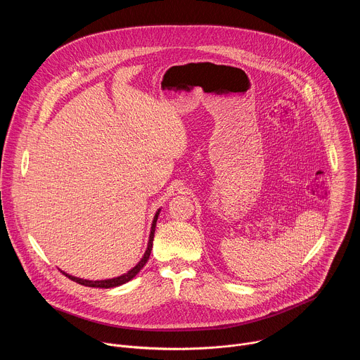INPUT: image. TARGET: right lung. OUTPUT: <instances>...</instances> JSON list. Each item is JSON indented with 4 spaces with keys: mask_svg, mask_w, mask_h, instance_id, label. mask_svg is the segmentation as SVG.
Segmentation results:
<instances>
[{
    "mask_svg": "<svg viewBox=\"0 0 360 360\" xmlns=\"http://www.w3.org/2000/svg\"><path fill=\"white\" fill-rule=\"evenodd\" d=\"M161 210L157 211L155 217H153V221H152V225H150V232H149V239H148V246H146V250L142 256V259L132 268L129 269L127 274L121 275V276H117V278H112V279H104V281H88V279H81V278H77V276H72V275H68L65 272H63L65 276H68L71 281L79 283V285H84V286H91V288H104V289H108V288H115V286H120V285H124L127 282H129L132 278L136 276V274L145 266V264L148 262L149 259V255H150V250H152V240H153V233H155V226H157V221H158V215H160Z\"/></svg>",
    "mask_w": 360,
    "mask_h": 360,
    "instance_id": "1",
    "label": "right lung"
}]
</instances>
